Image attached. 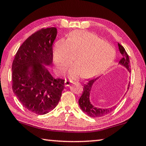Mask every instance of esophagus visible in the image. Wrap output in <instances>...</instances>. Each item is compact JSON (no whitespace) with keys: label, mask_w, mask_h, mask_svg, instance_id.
<instances>
[{"label":"esophagus","mask_w":146,"mask_h":146,"mask_svg":"<svg viewBox=\"0 0 146 146\" xmlns=\"http://www.w3.org/2000/svg\"><path fill=\"white\" fill-rule=\"evenodd\" d=\"M71 85V82L69 81H67L66 79H65V87H69Z\"/></svg>","instance_id":"esophagus-1"}]
</instances>
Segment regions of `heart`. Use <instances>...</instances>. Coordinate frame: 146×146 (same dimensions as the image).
Listing matches in <instances>:
<instances>
[{"mask_svg":"<svg viewBox=\"0 0 146 146\" xmlns=\"http://www.w3.org/2000/svg\"><path fill=\"white\" fill-rule=\"evenodd\" d=\"M114 55L112 45L92 33L76 30L69 34L67 40L60 39L55 43L53 61L57 72L63 73L75 57V65L69 70V77L91 78L106 68Z\"/></svg>","mask_w":146,"mask_h":146,"instance_id":"heart-1","label":"heart"}]
</instances>
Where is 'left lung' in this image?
Returning <instances> with one entry per match:
<instances>
[{
    "mask_svg": "<svg viewBox=\"0 0 146 146\" xmlns=\"http://www.w3.org/2000/svg\"><path fill=\"white\" fill-rule=\"evenodd\" d=\"M119 51L121 54L122 55V58L119 61V63L122 65L123 66L126 67L129 72H131L130 69V59L128 53L126 52L124 47L120 44H118ZM98 79V77L93 78V79H90L87 83L84 84L83 86V94L79 100V104L80 108L81 110L87 114L88 116L91 117V118H98V117H102L105 116V115L109 114L113 110L116 106H113L111 108H96L94 106L93 104L90 102V93H91L92 87H93V84L96 80ZM130 87V83H129L128 89H129Z\"/></svg>",
    "mask_w": 146,
    "mask_h": 146,
    "instance_id": "1",
    "label": "left lung"
}]
</instances>
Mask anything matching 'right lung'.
Here are the masks:
<instances>
[{
    "label": "right lung",
    "mask_w": 146,
    "mask_h": 146,
    "mask_svg": "<svg viewBox=\"0 0 146 146\" xmlns=\"http://www.w3.org/2000/svg\"><path fill=\"white\" fill-rule=\"evenodd\" d=\"M56 28H42L26 39L12 65V90L28 111L43 115L54 109L64 89L65 80L55 79L48 67L53 62Z\"/></svg>",
    "instance_id": "1"
}]
</instances>
